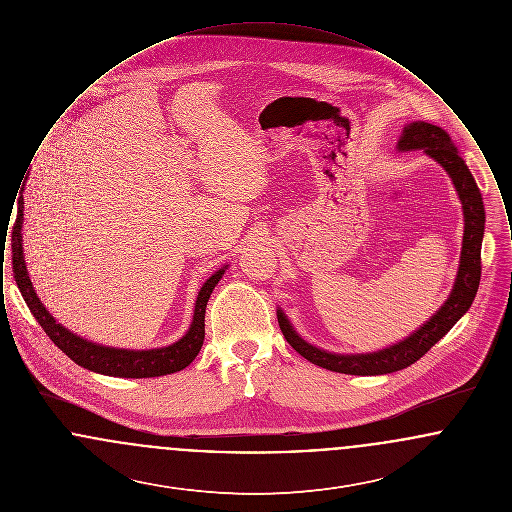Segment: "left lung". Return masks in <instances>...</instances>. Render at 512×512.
I'll return each instance as SVG.
<instances>
[{
	"label": "left lung",
	"mask_w": 512,
	"mask_h": 512,
	"mask_svg": "<svg viewBox=\"0 0 512 512\" xmlns=\"http://www.w3.org/2000/svg\"><path fill=\"white\" fill-rule=\"evenodd\" d=\"M399 151L424 149L432 159H436L445 172L451 176L455 190L461 197L464 215L463 249L461 265L455 278V286L447 301L441 305L438 313L422 324L407 340L399 341L388 349L374 353H357V355H340L318 349L303 340L295 330L288 317L278 309V324L284 338L293 349L311 361L313 365L322 366L332 372L357 374V376H376L403 370L416 363L426 355L470 309L482 276V240H484V201L480 188L476 186L474 176L464 165L459 149L451 142L449 134L430 122L416 121L403 128V134L397 142Z\"/></svg>",
	"instance_id": "left-lung-1"
}]
</instances>
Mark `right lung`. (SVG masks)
I'll return each instance as SVG.
<instances>
[{
  "label": "right lung",
  "mask_w": 512,
  "mask_h": 512,
  "mask_svg": "<svg viewBox=\"0 0 512 512\" xmlns=\"http://www.w3.org/2000/svg\"><path fill=\"white\" fill-rule=\"evenodd\" d=\"M23 203H19V213L11 234V251H13V274L19 290L25 297L30 313L40 322L49 340L53 341L69 359L78 366H84L92 372L115 376V378H155L178 372L190 365L197 357L203 338H205V307L219 284L226 267L217 270L197 293L195 299L194 320L188 332L169 347L147 349V351H132V349H117L105 347L94 341L84 340L80 336L61 326L55 318L49 315L42 305L40 297L34 292L32 282L26 272L25 255H23Z\"/></svg>",
  "instance_id": "obj_1"
}]
</instances>
